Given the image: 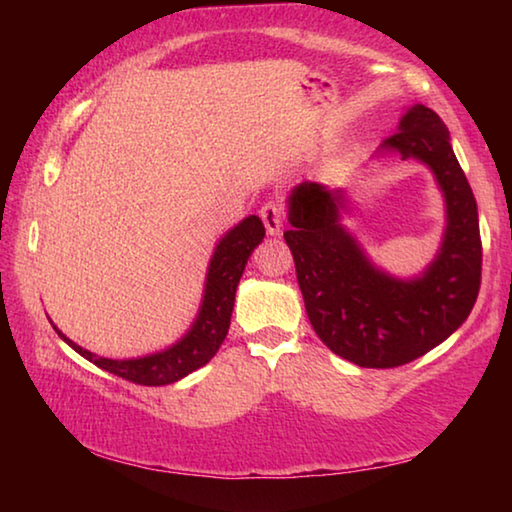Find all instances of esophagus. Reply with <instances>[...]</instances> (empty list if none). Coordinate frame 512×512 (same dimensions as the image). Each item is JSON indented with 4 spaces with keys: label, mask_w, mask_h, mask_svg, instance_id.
<instances>
[{
    "label": "esophagus",
    "mask_w": 512,
    "mask_h": 512,
    "mask_svg": "<svg viewBox=\"0 0 512 512\" xmlns=\"http://www.w3.org/2000/svg\"><path fill=\"white\" fill-rule=\"evenodd\" d=\"M259 216H262L264 228L271 237H280L282 235V223H284V214L282 207L277 203H266L262 210H259Z\"/></svg>",
    "instance_id": "34e87169"
}]
</instances>
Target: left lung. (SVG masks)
<instances>
[{
  "label": "left lung",
  "mask_w": 512,
  "mask_h": 512,
  "mask_svg": "<svg viewBox=\"0 0 512 512\" xmlns=\"http://www.w3.org/2000/svg\"><path fill=\"white\" fill-rule=\"evenodd\" d=\"M388 155L422 162L445 201L440 248L420 275H391L366 255L343 223L345 187L305 180L287 198L284 239L309 323L329 350L361 368L404 366L449 339L470 316L481 284L479 212L443 119L422 103L406 108L375 158Z\"/></svg>",
  "instance_id": "obj_1"
}]
</instances>
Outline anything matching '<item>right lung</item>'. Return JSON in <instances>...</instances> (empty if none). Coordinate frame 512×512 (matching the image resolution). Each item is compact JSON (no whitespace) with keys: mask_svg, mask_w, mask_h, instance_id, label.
I'll return each mask as SVG.
<instances>
[{"mask_svg":"<svg viewBox=\"0 0 512 512\" xmlns=\"http://www.w3.org/2000/svg\"><path fill=\"white\" fill-rule=\"evenodd\" d=\"M264 235L266 230L262 219L250 214L219 239V244L214 246V253L210 257V264H207L205 289L194 323L169 348L133 359H106L76 345L54 325L56 334L69 348L79 352L83 359H88L94 366L112 372V375L121 379H128L133 384L142 386L173 384V381L187 377L189 372L203 368L219 352L230 327L237 284L241 275H244L248 257L262 244Z\"/></svg>","mask_w":512,"mask_h":512,"instance_id":"1","label":"right lung"}]
</instances>
